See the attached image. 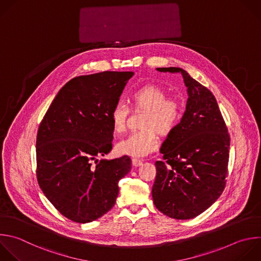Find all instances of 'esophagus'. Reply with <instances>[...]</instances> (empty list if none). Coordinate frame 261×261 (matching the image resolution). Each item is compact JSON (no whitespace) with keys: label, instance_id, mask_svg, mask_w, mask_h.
I'll use <instances>...</instances> for the list:
<instances>
[{"label":"esophagus","instance_id":"34e87169","mask_svg":"<svg viewBox=\"0 0 261 261\" xmlns=\"http://www.w3.org/2000/svg\"><path fill=\"white\" fill-rule=\"evenodd\" d=\"M132 164H133V166L138 167V166H141V165H142V161L139 160V159L134 158V159H132Z\"/></svg>","mask_w":261,"mask_h":261}]
</instances>
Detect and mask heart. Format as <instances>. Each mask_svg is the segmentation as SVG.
I'll use <instances>...</instances> for the list:
<instances>
[{"label":"heart","instance_id":"obj_1","mask_svg":"<svg viewBox=\"0 0 261 261\" xmlns=\"http://www.w3.org/2000/svg\"><path fill=\"white\" fill-rule=\"evenodd\" d=\"M130 101L134 109L144 110L146 114L142 122V131L134 132L119 141L116 150L119 154L144 156L154 151L159 146V136H168L174 131L182 118L181 103L175 98H167V93L161 87L145 85L131 92ZM128 108L123 102H117L110 119L115 133H121L126 128Z\"/></svg>","mask_w":261,"mask_h":261}]
</instances>
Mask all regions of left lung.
I'll return each instance as SVG.
<instances>
[{"mask_svg":"<svg viewBox=\"0 0 261 261\" xmlns=\"http://www.w3.org/2000/svg\"><path fill=\"white\" fill-rule=\"evenodd\" d=\"M156 70L179 72L189 98L179 125L161 146L164 161L154 163L151 196L156 209L168 217L191 219L207 210L223 192L230 139L210 90L180 67Z\"/></svg>","mask_w":261,"mask_h":261,"instance_id":"left-lung-1","label":"left lung"}]
</instances>
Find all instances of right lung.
Masks as SVG:
<instances>
[{
    "label": "right lung",
    "instance_id": "obj_1",
    "mask_svg": "<svg viewBox=\"0 0 261 261\" xmlns=\"http://www.w3.org/2000/svg\"><path fill=\"white\" fill-rule=\"evenodd\" d=\"M133 74L102 71L71 79L40 124L39 186L51 204L74 222H91L109 212L119 195V180L131 170L128 155L97 162L113 148L110 113Z\"/></svg>",
    "mask_w": 261,
    "mask_h": 261
}]
</instances>
